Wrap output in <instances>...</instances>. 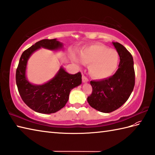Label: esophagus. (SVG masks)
<instances>
[{
	"label": "esophagus",
	"instance_id": "34e87169",
	"mask_svg": "<svg viewBox=\"0 0 155 155\" xmlns=\"http://www.w3.org/2000/svg\"><path fill=\"white\" fill-rule=\"evenodd\" d=\"M82 81H83V83H87V82L88 81V78L85 77V76L83 75V78H82Z\"/></svg>",
	"mask_w": 155,
	"mask_h": 155
}]
</instances>
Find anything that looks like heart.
<instances>
[{"mask_svg":"<svg viewBox=\"0 0 155 155\" xmlns=\"http://www.w3.org/2000/svg\"><path fill=\"white\" fill-rule=\"evenodd\" d=\"M72 59L77 64L80 63V61L76 57ZM80 59L84 64H88V72L97 79H105L111 77L119 64L118 52L101 44L92 45L82 48Z\"/></svg>","mask_w":155,"mask_h":155,"instance_id":"obj_1","label":"heart"}]
</instances>
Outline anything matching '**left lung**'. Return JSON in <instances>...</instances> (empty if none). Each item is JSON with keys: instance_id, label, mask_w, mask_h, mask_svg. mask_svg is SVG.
<instances>
[{"instance_id": "8db88e82", "label": "left lung", "mask_w": 155, "mask_h": 155, "mask_svg": "<svg viewBox=\"0 0 155 155\" xmlns=\"http://www.w3.org/2000/svg\"><path fill=\"white\" fill-rule=\"evenodd\" d=\"M120 57L117 72L108 78L91 81L93 92L87 98L91 107L109 113L120 108L132 93L135 83L133 58L127 49L118 42H113Z\"/></svg>"}]
</instances>
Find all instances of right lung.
Instances as JSON below:
<instances>
[{"instance_id": "obj_1", "label": "right lung", "mask_w": 155, "mask_h": 155, "mask_svg": "<svg viewBox=\"0 0 155 155\" xmlns=\"http://www.w3.org/2000/svg\"><path fill=\"white\" fill-rule=\"evenodd\" d=\"M41 47L56 51L62 43L57 39H43L22 52L16 71V83L22 101L31 109L42 114H51L61 110L67 103L72 88L82 83L80 72L71 74L61 67L54 78L42 85L32 84L26 77V68L29 57Z\"/></svg>"}]
</instances>
